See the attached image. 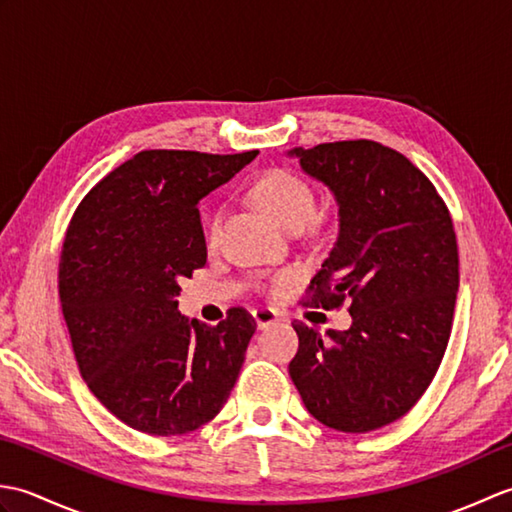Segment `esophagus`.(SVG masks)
Returning a JSON list of instances; mask_svg holds the SVG:
<instances>
[{
    "mask_svg": "<svg viewBox=\"0 0 512 512\" xmlns=\"http://www.w3.org/2000/svg\"><path fill=\"white\" fill-rule=\"evenodd\" d=\"M253 319L257 323L259 330H266L268 325L277 323V312L275 310H268V308H259V310H253Z\"/></svg>",
    "mask_w": 512,
    "mask_h": 512,
    "instance_id": "34e87169",
    "label": "esophagus"
}]
</instances>
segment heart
<instances>
[{"label":"heart","mask_w":512,"mask_h":512,"mask_svg":"<svg viewBox=\"0 0 512 512\" xmlns=\"http://www.w3.org/2000/svg\"><path fill=\"white\" fill-rule=\"evenodd\" d=\"M253 193L259 204L264 206V211L286 231L306 226L312 220L314 209H317L310 184L301 180L297 173L286 169H273L264 173L255 182ZM217 231H220V215H213L209 228H206V235H209L211 242L217 237ZM284 284L286 279L277 281V286Z\"/></svg>","instance_id":"1"}]
</instances>
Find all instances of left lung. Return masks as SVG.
Here are the masks:
<instances>
[{
  "instance_id": "8db88e82",
  "label": "left lung",
  "mask_w": 512,
  "mask_h": 512,
  "mask_svg": "<svg viewBox=\"0 0 512 512\" xmlns=\"http://www.w3.org/2000/svg\"><path fill=\"white\" fill-rule=\"evenodd\" d=\"M334 195L339 235L310 303H350L347 330L292 323L290 378L321 424L367 433L405 416L431 385L451 336L458 242L447 204L411 162L374 140L288 151Z\"/></svg>"
}]
</instances>
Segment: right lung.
Returning a JSON list of instances; mask_svg holds the SVG:
<instances>
[{
	"label": "right lung",
	"instance_id": "add662e5",
	"mask_svg": "<svg viewBox=\"0 0 512 512\" xmlns=\"http://www.w3.org/2000/svg\"><path fill=\"white\" fill-rule=\"evenodd\" d=\"M257 151L149 149L85 195L65 233L59 295L92 394L136 431L180 436L231 396L255 319L231 308L213 328L180 314V279L206 264L198 204Z\"/></svg>",
	"mask_w": 512,
	"mask_h": 512
}]
</instances>
